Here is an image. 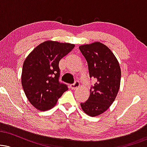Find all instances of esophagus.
I'll use <instances>...</instances> for the list:
<instances>
[{
    "instance_id": "obj_1",
    "label": "esophagus",
    "mask_w": 147,
    "mask_h": 147,
    "mask_svg": "<svg viewBox=\"0 0 147 147\" xmlns=\"http://www.w3.org/2000/svg\"><path fill=\"white\" fill-rule=\"evenodd\" d=\"M79 85H80V84H79V82L78 81H75V83L70 85V88L72 89V90H75V89L79 87Z\"/></svg>"
}]
</instances>
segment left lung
Here are the masks:
<instances>
[{
  "mask_svg": "<svg viewBox=\"0 0 147 147\" xmlns=\"http://www.w3.org/2000/svg\"><path fill=\"white\" fill-rule=\"evenodd\" d=\"M87 61L90 78L96 82L90 88L86 102L81 103L82 110L91 117L103 113L117 97L120 86L121 69L112 51L100 42L79 47Z\"/></svg>",
  "mask_w": 147,
  "mask_h": 147,
  "instance_id": "1",
  "label": "left lung"
}]
</instances>
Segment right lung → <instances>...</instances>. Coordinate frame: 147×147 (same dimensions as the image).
<instances>
[{
    "label": "right lung",
    "instance_id": "add662e5",
    "mask_svg": "<svg viewBox=\"0 0 147 147\" xmlns=\"http://www.w3.org/2000/svg\"><path fill=\"white\" fill-rule=\"evenodd\" d=\"M74 47L71 43L47 41L36 46L25 59L22 86L27 98L38 110L51 109L68 90L66 84L59 80V63Z\"/></svg>",
    "mask_w": 147,
    "mask_h": 147
}]
</instances>
